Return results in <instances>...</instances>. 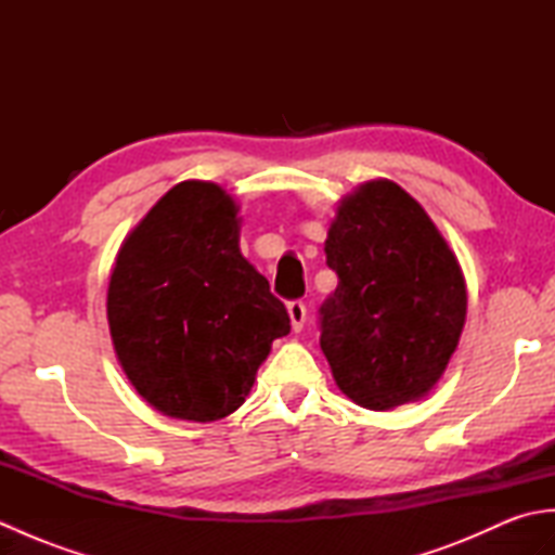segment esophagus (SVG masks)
Masks as SVG:
<instances>
[{"label": "esophagus", "mask_w": 555, "mask_h": 555, "mask_svg": "<svg viewBox=\"0 0 555 555\" xmlns=\"http://www.w3.org/2000/svg\"><path fill=\"white\" fill-rule=\"evenodd\" d=\"M288 317H291V326L293 332H300L305 326V320H308V305L302 300H291L288 302Z\"/></svg>", "instance_id": "esophagus-1"}]
</instances>
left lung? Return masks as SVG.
<instances>
[{
    "label": "left lung",
    "instance_id": "1",
    "mask_svg": "<svg viewBox=\"0 0 555 555\" xmlns=\"http://www.w3.org/2000/svg\"><path fill=\"white\" fill-rule=\"evenodd\" d=\"M324 253L338 286L320 346L336 386L367 410L427 396L467 314L463 269L427 211L393 181H367L340 199Z\"/></svg>",
    "mask_w": 555,
    "mask_h": 555
}]
</instances>
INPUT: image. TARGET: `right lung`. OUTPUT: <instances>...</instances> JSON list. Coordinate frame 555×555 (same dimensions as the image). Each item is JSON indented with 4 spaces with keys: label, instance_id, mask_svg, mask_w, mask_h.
I'll list each match as a JSON object with an SVG mask.
<instances>
[{
    "label": "right lung",
    "instance_id": "right-lung-1",
    "mask_svg": "<svg viewBox=\"0 0 555 555\" xmlns=\"http://www.w3.org/2000/svg\"><path fill=\"white\" fill-rule=\"evenodd\" d=\"M241 219L217 183L173 185L128 233L109 276L107 320L128 382L176 420L215 422L245 403L284 302L238 247Z\"/></svg>",
    "mask_w": 555,
    "mask_h": 555
}]
</instances>
